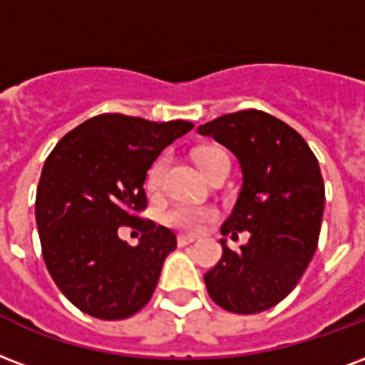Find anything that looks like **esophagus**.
<instances>
[{"instance_id":"34e87169","label":"esophagus","mask_w":365,"mask_h":365,"mask_svg":"<svg viewBox=\"0 0 365 365\" xmlns=\"http://www.w3.org/2000/svg\"><path fill=\"white\" fill-rule=\"evenodd\" d=\"M195 241H197V239H195L193 235H178V245H180V247L191 245V243H195Z\"/></svg>"}]
</instances>
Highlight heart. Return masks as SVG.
I'll return each instance as SVG.
<instances>
[{"instance_id": "obj_1", "label": "heart", "mask_w": 365, "mask_h": 365, "mask_svg": "<svg viewBox=\"0 0 365 365\" xmlns=\"http://www.w3.org/2000/svg\"><path fill=\"white\" fill-rule=\"evenodd\" d=\"M197 163L201 166V170L205 172V176L210 178L214 170H218L220 166L230 164V157L226 151H222L218 147L212 149H205L197 155ZM166 157H157L149 166L145 176V185L151 193H157L158 189L163 187L164 174H166ZM218 218L216 208L212 207H191V205H170L163 212L164 224L182 230V232L197 233L201 232L202 227L214 222Z\"/></svg>"}]
</instances>
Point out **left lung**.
Returning a JSON list of instances; mask_svg holds the SVG:
<instances>
[{"mask_svg":"<svg viewBox=\"0 0 365 365\" xmlns=\"http://www.w3.org/2000/svg\"><path fill=\"white\" fill-rule=\"evenodd\" d=\"M239 158L243 189L222 235L249 243L205 274L210 299L233 314H258L287 297L318 249L325 187L319 164L297 130L249 108L199 126Z\"/></svg>","mask_w":365,"mask_h":365,"instance_id":"1","label":"left lung"}]
</instances>
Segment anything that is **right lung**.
I'll list each match as a JSON object with an SVG mask.
<instances>
[{
	"instance_id": "1",
	"label": "right lung",
	"mask_w": 365,
	"mask_h": 365,
	"mask_svg": "<svg viewBox=\"0 0 365 365\" xmlns=\"http://www.w3.org/2000/svg\"><path fill=\"white\" fill-rule=\"evenodd\" d=\"M191 122L105 113L71 130L49 153L36 193L41 255L61 293L99 319H124L151 300L176 235L139 216L149 166ZM138 227V247L118 237Z\"/></svg>"
}]
</instances>
